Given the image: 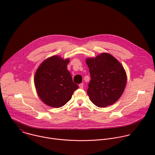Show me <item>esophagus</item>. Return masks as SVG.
I'll list each match as a JSON object with an SVG mask.
<instances>
[{"label": "esophagus", "instance_id": "esophagus-1", "mask_svg": "<svg viewBox=\"0 0 155 155\" xmlns=\"http://www.w3.org/2000/svg\"><path fill=\"white\" fill-rule=\"evenodd\" d=\"M79 87L80 88V89H83V83H80L79 84Z\"/></svg>", "mask_w": 155, "mask_h": 155}]
</instances>
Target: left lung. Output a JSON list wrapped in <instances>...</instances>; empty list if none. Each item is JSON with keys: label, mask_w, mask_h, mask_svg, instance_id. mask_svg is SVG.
<instances>
[{"label": "left lung", "mask_w": 155, "mask_h": 155, "mask_svg": "<svg viewBox=\"0 0 155 155\" xmlns=\"http://www.w3.org/2000/svg\"><path fill=\"white\" fill-rule=\"evenodd\" d=\"M86 62L91 78L87 90L91 102L99 107L115 103L123 94L127 82L121 64L107 53L88 58Z\"/></svg>", "instance_id": "left-lung-1"}]
</instances>
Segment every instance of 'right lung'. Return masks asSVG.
Wrapping results in <instances>:
<instances>
[{"label": "right lung", "instance_id": "right-lung-1", "mask_svg": "<svg viewBox=\"0 0 155 155\" xmlns=\"http://www.w3.org/2000/svg\"><path fill=\"white\" fill-rule=\"evenodd\" d=\"M69 58L54 55L44 60L34 76L37 94L46 105L54 108L64 105L72 98L78 86L73 82L67 68Z\"/></svg>", "mask_w": 155, "mask_h": 155}]
</instances>
